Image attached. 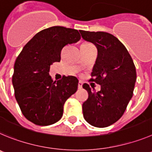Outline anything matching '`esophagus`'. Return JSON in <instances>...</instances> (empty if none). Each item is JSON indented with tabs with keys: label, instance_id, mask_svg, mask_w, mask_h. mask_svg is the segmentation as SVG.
<instances>
[{
	"label": "esophagus",
	"instance_id": "34e87169",
	"mask_svg": "<svg viewBox=\"0 0 152 152\" xmlns=\"http://www.w3.org/2000/svg\"><path fill=\"white\" fill-rule=\"evenodd\" d=\"M82 87H83V83L79 81V83H78V88L80 89V88H82Z\"/></svg>",
	"mask_w": 152,
	"mask_h": 152
}]
</instances>
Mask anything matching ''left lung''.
<instances>
[{
    "instance_id": "obj_1",
    "label": "left lung",
    "mask_w": 152,
    "mask_h": 152,
    "mask_svg": "<svg viewBox=\"0 0 152 152\" xmlns=\"http://www.w3.org/2000/svg\"><path fill=\"white\" fill-rule=\"evenodd\" d=\"M79 32L85 41L93 43L98 49L90 81L101 86L96 92L88 84H83L88 93V99L83 104V117L93 126L107 127L122 117L132 98L136 66L125 46L113 35L83 30Z\"/></svg>"
}]
</instances>
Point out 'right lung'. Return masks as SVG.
<instances>
[{
	"label": "right lung",
	"mask_w": 152,
	"mask_h": 152,
	"mask_svg": "<svg viewBox=\"0 0 152 152\" xmlns=\"http://www.w3.org/2000/svg\"><path fill=\"white\" fill-rule=\"evenodd\" d=\"M80 39L76 29L50 27L38 32L16 58L12 79L15 98L24 117L33 124L48 126L61 120L64 103L77 91V78L53 81L49 71L53 63L61 61L63 48Z\"/></svg>",
	"instance_id": "add662e5"
}]
</instances>
